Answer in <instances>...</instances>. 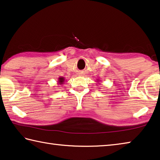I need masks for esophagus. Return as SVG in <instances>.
I'll return each mask as SVG.
<instances>
[{"label": "esophagus", "mask_w": 160, "mask_h": 160, "mask_svg": "<svg viewBox=\"0 0 160 160\" xmlns=\"http://www.w3.org/2000/svg\"><path fill=\"white\" fill-rule=\"evenodd\" d=\"M77 74H78V76H80V77H82V76L83 75V72H81V71H79V72H78Z\"/></svg>", "instance_id": "obj_1"}]
</instances>
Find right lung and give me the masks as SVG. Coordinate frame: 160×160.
<instances>
[{"mask_svg": "<svg viewBox=\"0 0 160 160\" xmlns=\"http://www.w3.org/2000/svg\"><path fill=\"white\" fill-rule=\"evenodd\" d=\"M64 81H65V79H64V78H63V77L58 78V83H59L60 84H63V82H64Z\"/></svg>", "mask_w": 160, "mask_h": 160, "instance_id": "right-lung-1", "label": "right lung"}]
</instances>
